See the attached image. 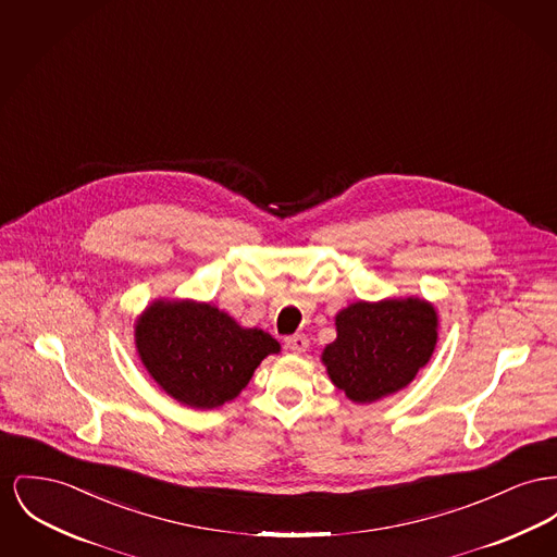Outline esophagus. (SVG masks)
<instances>
[{"label":"esophagus","mask_w":557,"mask_h":557,"mask_svg":"<svg viewBox=\"0 0 557 557\" xmlns=\"http://www.w3.org/2000/svg\"><path fill=\"white\" fill-rule=\"evenodd\" d=\"M286 349H290L293 354H305L309 349V338L305 334H295L286 338Z\"/></svg>","instance_id":"34e87169"}]
</instances>
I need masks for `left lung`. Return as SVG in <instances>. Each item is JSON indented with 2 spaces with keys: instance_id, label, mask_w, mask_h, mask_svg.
<instances>
[{
  "instance_id": "8db88e82",
  "label": "left lung",
  "mask_w": 557,
  "mask_h": 557,
  "mask_svg": "<svg viewBox=\"0 0 557 557\" xmlns=\"http://www.w3.org/2000/svg\"><path fill=\"white\" fill-rule=\"evenodd\" d=\"M336 338L324 347L327 376L356 404H372L408 387L437 345V311L419 296L358 300L334 318Z\"/></svg>"
}]
</instances>
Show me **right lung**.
Returning a JSON list of instances; mask_svg holds the SVG:
<instances>
[{"mask_svg":"<svg viewBox=\"0 0 557 557\" xmlns=\"http://www.w3.org/2000/svg\"><path fill=\"white\" fill-rule=\"evenodd\" d=\"M134 345L149 376L178 404L212 410L235 399L261 361L280 354L264 330L191 298H156L136 318Z\"/></svg>","mask_w":557,"mask_h":557,"instance_id":"1","label":"right lung"}]
</instances>
